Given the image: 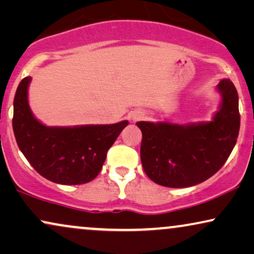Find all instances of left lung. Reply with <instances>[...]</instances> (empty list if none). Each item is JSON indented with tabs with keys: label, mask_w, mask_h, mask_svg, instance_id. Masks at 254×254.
Segmentation results:
<instances>
[{
	"label": "left lung",
	"mask_w": 254,
	"mask_h": 254,
	"mask_svg": "<svg viewBox=\"0 0 254 254\" xmlns=\"http://www.w3.org/2000/svg\"><path fill=\"white\" fill-rule=\"evenodd\" d=\"M222 104L211 122L179 125L138 122L143 138L140 159L155 184L191 187L221 170L237 141L241 115L238 94L231 80L218 83Z\"/></svg>",
	"instance_id": "left-lung-1"
}]
</instances>
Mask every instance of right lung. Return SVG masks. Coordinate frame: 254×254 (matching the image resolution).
<instances>
[{
	"label": "right lung",
	"instance_id": "right-lung-1",
	"mask_svg": "<svg viewBox=\"0 0 254 254\" xmlns=\"http://www.w3.org/2000/svg\"><path fill=\"white\" fill-rule=\"evenodd\" d=\"M26 76L17 87L13 99L12 129L19 150L31 166L47 180L62 185H82L102 170L107 152L129 124L74 127H46L37 121L28 103Z\"/></svg>",
	"mask_w": 254,
	"mask_h": 254
}]
</instances>
